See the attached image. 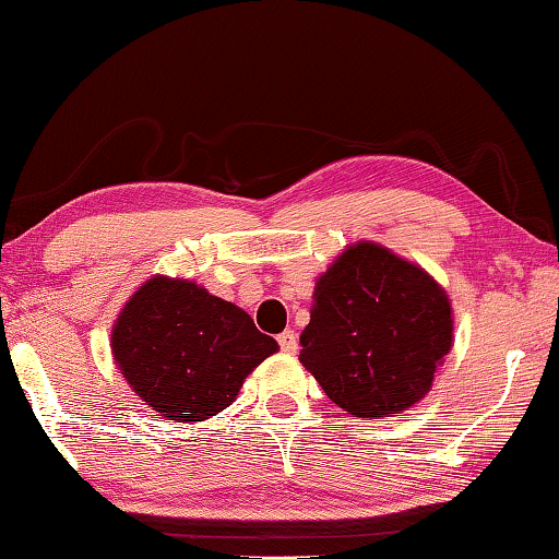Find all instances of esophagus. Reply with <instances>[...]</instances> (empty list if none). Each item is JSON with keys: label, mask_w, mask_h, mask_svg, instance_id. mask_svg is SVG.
<instances>
[{"label": "esophagus", "mask_w": 559, "mask_h": 559, "mask_svg": "<svg viewBox=\"0 0 559 559\" xmlns=\"http://www.w3.org/2000/svg\"><path fill=\"white\" fill-rule=\"evenodd\" d=\"M278 345H281L283 353L296 355V349H298V335L293 333V330H286V333L278 335Z\"/></svg>", "instance_id": "esophagus-1"}]
</instances>
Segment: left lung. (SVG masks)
Wrapping results in <instances>:
<instances>
[{"instance_id": "left-lung-1", "label": "left lung", "mask_w": 559, "mask_h": 559, "mask_svg": "<svg viewBox=\"0 0 559 559\" xmlns=\"http://www.w3.org/2000/svg\"><path fill=\"white\" fill-rule=\"evenodd\" d=\"M300 362L340 409L402 414L429 394L453 345L449 293L374 241L349 243L320 273Z\"/></svg>"}]
</instances>
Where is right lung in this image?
Segmentation results:
<instances>
[{
    "label": "right lung",
    "mask_w": 559,
    "mask_h": 559,
    "mask_svg": "<svg viewBox=\"0 0 559 559\" xmlns=\"http://www.w3.org/2000/svg\"><path fill=\"white\" fill-rule=\"evenodd\" d=\"M110 353L130 390L157 416L204 421L236 400L278 343L200 283L153 276L120 308Z\"/></svg>",
    "instance_id": "right-lung-1"
}]
</instances>
